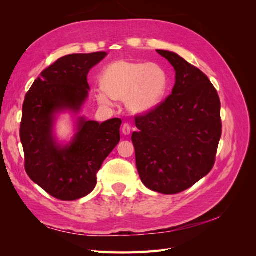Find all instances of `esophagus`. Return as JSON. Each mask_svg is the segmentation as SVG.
Listing matches in <instances>:
<instances>
[{
    "instance_id": "obj_1",
    "label": "esophagus",
    "mask_w": 256,
    "mask_h": 256,
    "mask_svg": "<svg viewBox=\"0 0 256 256\" xmlns=\"http://www.w3.org/2000/svg\"><path fill=\"white\" fill-rule=\"evenodd\" d=\"M122 132L125 134V136H128V134H130V132H131V126H130V124H128V122H125L122 125Z\"/></svg>"
}]
</instances>
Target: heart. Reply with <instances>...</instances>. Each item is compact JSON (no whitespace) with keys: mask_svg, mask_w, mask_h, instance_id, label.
I'll use <instances>...</instances> for the list:
<instances>
[{"mask_svg":"<svg viewBox=\"0 0 256 256\" xmlns=\"http://www.w3.org/2000/svg\"><path fill=\"white\" fill-rule=\"evenodd\" d=\"M104 88L97 92L100 104L113 106L114 99H126L127 108L134 113L152 110L164 100L168 76L157 63L118 60L106 68Z\"/></svg>","mask_w":256,"mask_h":256,"instance_id":"1","label":"heart"}]
</instances>
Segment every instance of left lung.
<instances>
[{
    "label": "left lung",
    "instance_id": "left-lung-1",
    "mask_svg": "<svg viewBox=\"0 0 256 256\" xmlns=\"http://www.w3.org/2000/svg\"><path fill=\"white\" fill-rule=\"evenodd\" d=\"M174 67L175 85L164 102L136 116L131 136L138 175L147 188L176 194L206 176L222 134L220 98L207 76L178 54L157 50Z\"/></svg>",
    "mask_w": 256,
    "mask_h": 256
}]
</instances>
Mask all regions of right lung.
<instances>
[{
  "instance_id": "obj_1",
  "label": "right lung",
  "mask_w": 256,
  "mask_h": 256,
  "mask_svg": "<svg viewBox=\"0 0 256 256\" xmlns=\"http://www.w3.org/2000/svg\"><path fill=\"white\" fill-rule=\"evenodd\" d=\"M106 52L69 54L34 81L22 106L20 140L28 177L53 198L74 200L95 189L102 162L120 140L122 120L99 124L78 118L72 141L60 146L53 134L56 115L78 113L88 96V74Z\"/></svg>"
}]
</instances>
